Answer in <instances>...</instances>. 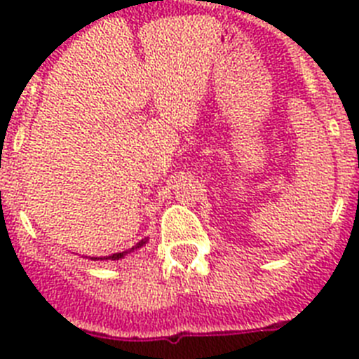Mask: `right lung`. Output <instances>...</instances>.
<instances>
[{
    "label": "right lung",
    "instance_id": "1",
    "mask_svg": "<svg viewBox=\"0 0 359 359\" xmlns=\"http://www.w3.org/2000/svg\"><path fill=\"white\" fill-rule=\"evenodd\" d=\"M145 244V241H140V243L136 244V246H133L131 250H128V252H122V253H113V255H106V257H100V261H118V259H122L123 255H128L129 252H135L136 248H142ZM93 261H98L97 257H93Z\"/></svg>",
    "mask_w": 359,
    "mask_h": 359
}]
</instances>
